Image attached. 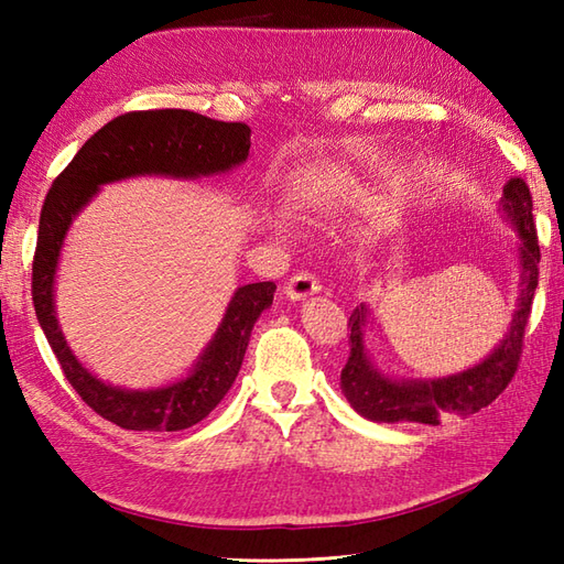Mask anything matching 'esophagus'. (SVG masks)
<instances>
[{
    "instance_id": "esophagus-1",
    "label": "esophagus",
    "mask_w": 564,
    "mask_h": 564,
    "mask_svg": "<svg viewBox=\"0 0 564 564\" xmlns=\"http://www.w3.org/2000/svg\"><path fill=\"white\" fill-rule=\"evenodd\" d=\"M319 289H322V285L315 279V275L303 271V273L291 275L289 283H285L283 293H285V297H289V301H305V297L319 293Z\"/></svg>"
}]
</instances>
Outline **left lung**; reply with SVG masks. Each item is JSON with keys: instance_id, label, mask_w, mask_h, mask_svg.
<instances>
[{"instance_id": "obj_1", "label": "left lung", "mask_w": 564, "mask_h": 564, "mask_svg": "<svg viewBox=\"0 0 564 564\" xmlns=\"http://www.w3.org/2000/svg\"><path fill=\"white\" fill-rule=\"evenodd\" d=\"M501 213L517 235V259H519V297L517 310L511 315L509 332L505 334L487 358L473 368L460 370L446 378H392L378 370L370 361L366 349L368 305H358L351 317L349 337V361L341 370V392L351 402L354 410L378 424H438L443 412H455L460 416L480 412L492 404L511 382L519 368L523 332L529 325L533 295L538 289V263H541V247H538L535 223H533V198L521 176H513L501 191Z\"/></svg>"}]
</instances>
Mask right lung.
<instances>
[{"label": "right lung", "instance_id": "obj_1", "mask_svg": "<svg viewBox=\"0 0 564 564\" xmlns=\"http://www.w3.org/2000/svg\"><path fill=\"white\" fill-rule=\"evenodd\" d=\"M251 130L182 109L133 111L94 133L47 191L33 257V307L69 386L99 416L130 431H182L206 419L232 388L259 315L275 283H247L227 303L213 339L184 378L150 390H128L97 378L72 354L55 313V273L77 215L106 184L135 176L194 178L232 172L247 162Z\"/></svg>", "mask_w": 564, "mask_h": 564}]
</instances>
